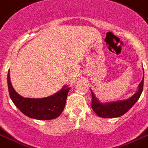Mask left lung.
<instances>
[{"instance_id": "8db88e82", "label": "left lung", "mask_w": 148, "mask_h": 148, "mask_svg": "<svg viewBox=\"0 0 148 148\" xmlns=\"http://www.w3.org/2000/svg\"><path fill=\"white\" fill-rule=\"evenodd\" d=\"M144 73V69H143ZM143 85H144V77L141 83L138 85V89L136 93L125 100L123 101H113L103 103L95 95L94 92L91 89V95H92V102L91 107L95 113L98 116L103 118H116L124 115L126 112L131 109L132 106L135 104L139 99L143 91Z\"/></svg>"}]
</instances>
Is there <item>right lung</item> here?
Returning a JSON list of instances; mask_svg holds the SVG:
<instances>
[{
    "mask_svg": "<svg viewBox=\"0 0 148 148\" xmlns=\"http://www.w3.org/2000/svg\"><path fill=\"white\" fill-rule=\"evenodd\" d=\"M7 85L10 97L16 107L25 116L39 120H49L59 116L65 107L67 95L70 89L68 85H64L59 91L49 97H23L12 86L10 70L7 74Z\"/></svg>",
    "mask_w": 148,
    "mask_h": 148,
    "instance_id": "1",
    "label": "right lung"
}]
</instances>
